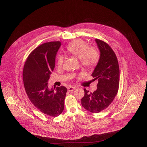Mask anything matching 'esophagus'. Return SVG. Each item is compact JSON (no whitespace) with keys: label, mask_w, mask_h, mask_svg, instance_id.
<instances>
[{"label":"esophagus","mask_w":147,"mask_h":147,"mask_svg":"<svg viewBox=\"0 0 147 147\" xmlns=\"http://www.w3.org/2000/svg\"><path fill=\"white\" fill-rule=\"evenodd\" d=\"M67 90H68V91H69V92H72V91H73L74 90H76V88L70 86V87H69L67 88Z\"/></svg>","instance_id":"obj_1"}]
</instances>
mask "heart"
Here are the masks:
<instances>
[{"label":"heart","mask_w":147,"mask_h":147,"mask_svg":"<svg viewBox=\"0 0 147 147\" xmlns=\"http://www.w3.org/2000/svg\"><path fill=\"white\" fill-rule=\"evenodd\" d=\"M66 51L69 55L80 59L81 64L83 66L90 69L97 65L100 57L99 53L96 49L90 47L85 41L80 39L69 43L67 46ZM63 61V56L59 55L57 57V66L61 67Z\"/></svg>","instance_id":"heart-1"}]
</instances>
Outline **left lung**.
<instances>
[{"instance_id":"1","label":"left lung","mask_w":147,"mask_h":147,"mask_svg":"<svg viewBox=\"0 0 147 147\" xmlns=\"http://www.w3.org/2000/svg\"><path fill=\"white\" fill-rule=\"evenodd\" d=\"M100 52L99 61L91 76L98 80L97 89L93 93L84 89L81 105L89 112L96 113L105 109L115 98L119 86V67L117 57L108 44L96 39Z\"/></svg>"}]
</instances>
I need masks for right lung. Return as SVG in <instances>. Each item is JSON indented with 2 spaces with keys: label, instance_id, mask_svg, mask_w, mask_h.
Masks as SVG:
<instances>
[{
  "label": "right lung",
  "instance_id": "right-lung-1",
  "mask_svg": "<svg viewBox=\"0 0 147 147\" xmlns=\"http://www.w3.org/2000/svg\"><path fill=\"white\" fill-rule=\"evenodd\" d=\"M60 46V42L56 41L37 47L28 56L23 72L24 88L30 100L39 111L52 117L63 111L67 91L64 86L49 89L48 85Z\"/></svg>",
  "mask_w": 147,
  "mask_h": 147
}]
</instances>
